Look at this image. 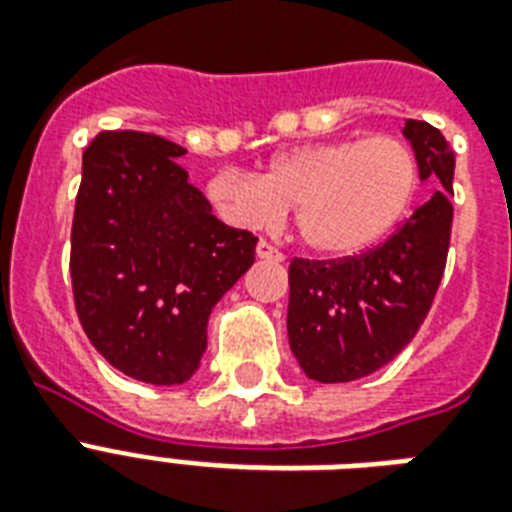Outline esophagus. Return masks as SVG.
<instances>
[{
    "label": "esophagus",
    "mask_w": 512,
    "mask_h": 512,
    "mask_svg": "<svg viewBox=\"0 0 512 512\" xmlns=\"http://www.w3.org/2000/svg\"><path fill=\"white\" fill-rule=\"evenodd\" d=\"M255 252L260 260H276V263H279V260H284V255H281L279 249L273 247V244H268V241H260Z\"/></svg>",
    "instance_id": "esophagus-1"
}]
</instances>
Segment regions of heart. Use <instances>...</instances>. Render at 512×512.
Segmentation results:
<instances>
[{"instance_id": "1", "label": "heart", "mask_w": 512, "mask_h": 512, "mask_svg": "<svg viewBox=\"0 0 512 512\" xmlns=\"http://www.w3.org/2000/svg\"><path fill=\"white\" fill-rule=\"evenodd\" d=\"M417 191V156L401 138L372 135L311 143L279 154L260 177L220 172L207 196L223 220L263 231L287 207L305 249L350 257L388 236Z\"/></svg>"}]
</instances>
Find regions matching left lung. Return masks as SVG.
<instances>
[{
	"mask_svg": "<svg viewBox=\"0 0 512 512\" xmlns=\"http://www.w3.org/2000/svg\"><path fill=\"white\" fill-rule=\"evenodd\" d=\"M420 180L438 185L388 241L342 260L289 265V348L316 382L377 372L412 342L428 316L452 236L454 151L436 127L406 119Z\"/></svg>",
	"mask_w": 512,
	"mask_h": 512,
	"instance_id": "8db88e82",
	"label": "left lung"
}]
</instances>
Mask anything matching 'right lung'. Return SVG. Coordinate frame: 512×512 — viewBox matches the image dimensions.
Wrapping results in <instances>:
<instances>
[{"label":"right lung","mask_w":512,"mask_h":512,"mask_svg":"<svg viewBox=\"0 0 512 512\" xmlns=\"http://www.w3.org/2000/svg\"><path fill=\"white\" fill-rule=\"evenodd\" d=\"M183 154L148 132H100L82 156L71 228L82 329L108 364L151 385L191 380L209 313L255 263L257 239L212 215Z\"/></svg>","instance_id":"1"}]
</instances>
